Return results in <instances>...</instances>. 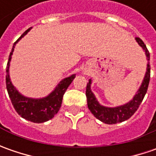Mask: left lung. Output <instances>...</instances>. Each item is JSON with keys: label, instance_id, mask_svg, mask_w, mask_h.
Returning <instances> with one entry per match:
<instances>
[{"label": "left lung", "instance_id": "obj_1", "mask_svg": "<svg viewBox=\"0 0 156 156\" xmlns=\"http://www.w3.org/2000/svg\"><path fill=\"white\" fill-rule=\"evenodd\" d=\"M138 44L145 50L146 55L147 58V72L144 77V80L141 83V86L137 91V94L135 95L132 101H130L129 103L116 107V108H106L99 104V102L96 101L94 94L90 89L91 85V79L88 81L86 88V96H87V102L88 109L91 111L94 116L102 122L107 124H115L118 122H122L124 121L129 119L135 113V111L138 109L139 106L141 105L142 100L144 98L145 94L147 93L149 80H150V65H149V52L147 50V47L142 41V40L139 37L135 38Z\"/></svg>", "mask_w": 156, "mask_h": 156}]
</instances>
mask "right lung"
<instances>
[{
    "label": "right lung",
    "instance_id": "1",
    "mask_svg": "<svg viewBox=\"0 0 156 156\" xmlns=\"http://www.w3.org/2000/svg\"><path fill=\"white\" fill-rule=\"evenodd\" d=\"M30 29H31V27L27 29L21 34V37L14 43L12 51L9 55L7 69H6V72H7L6 86H7V90L9 93V98L11 100V102L14 106L15 111L18 113V115H20L22 118L26 119L27 121H30L32 122L41 123L50 120L55 116V115H56L57 112L61 108L62 102L63 94H65L67 88L71 84V82L75 79V75H73L63 79L49 95H48L47 97H44V98H41V99L27 98V97L21 95V94L15 89V87L12 85V82L10 81V78H9V62L11 60V55L13 54L15 44Z\"/></svg>",
    "mask_w": 156,
    "mask_h": 156
}]
</instances>
